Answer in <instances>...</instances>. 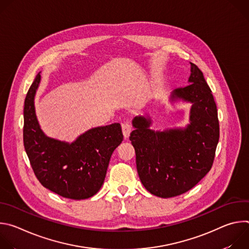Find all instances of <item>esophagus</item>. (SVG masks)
<instances>
[{
    "label": "esophagus",
    "mask_w": 249,
    "mask_h": 249,
    "mask_svg": "<svg viewBox=\"0 0 249 249\" xmlns=\"http://www.w3.org/2000/svg\"><path fill=\"white\" fill-rule=\"evenodd\" d=\"M122 132H123V135H124L125 139L129 138L130 133L132 132V126L129 123H127V122L123 123L122 124Z\"/></svg>",
    "instance_id": "1"
}]
</instances>
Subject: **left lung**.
Returning a JSON list of instances; mask_svg holds the SVG:
<instances>
[{
    "instance_id": "obj_1",
    "label": "left lung",
    "mask_w": 249,
    "mask_h": 249,
    "mask_svg": "<svg viewBox=\"0 0 249 249\" xmlns=\"http://www.w3.org/2000/svg\"><path fill=\"white\" fill-rule=\"evenodd\" d=\"M189 86L174 89L171 103H191L189 124L183 128L151 129L152 118L136 116L129 139L135 149L142 184L160 198L181 195L210 171L219 142L218 111L203 73L193 63Z\"/></svg>"
}]
</instances>
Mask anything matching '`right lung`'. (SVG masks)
<instances>
[{
	"instance_id": "right-lung-1",
	"label": "right lung",
	"mask_w": 249,
	"mask_h": 249,
	"mask_svg": "<svg viewBox=\"0 0 249 249\" xmlns=\"http://www.w3.org/2000/svg\"><path fill=\"white\" fill-rule=\"evenodd\" d=\"M40 80L38 73L24 100L23 144L31 167L50 191L69 199H88L103 184L111 155L123 141L121 126L113 123L91 128L72 143L48 137L35 113Z\"/></svg>"
}]
</instances>
